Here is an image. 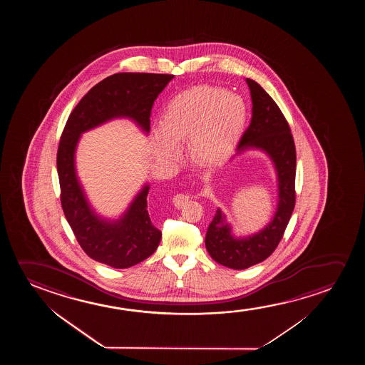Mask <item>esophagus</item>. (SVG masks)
Wrapping results in <instances>:
<instances>
[{"label":"esophagus","mask_w":365,"mask_h":365,"mask_svg":"<svg viewBox=\"0 0 365 365\" xmlns=\"http://www.w3.org/2000/svg\"><path fill=\"white\" fill-rule=\"evenodd\" d=\"M187 202H188V195H183V193H177V195L173 197V205H175L177 208H182Z\"/></svg>","instance_id":"34e87169"}]
</instances>
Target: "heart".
<instances>
[{
  "label": "heart",
  "mask_w": 365,
  "mask_h": 365,
  "mask_svg": "<svg viewBox=\"0 0 365 365\" xmlns=\"http://www.w3.org/2000/svg\"><path fill=\"white\" fill-rule=\"evenodd\" d=\"M245 120L247 106L242 97L215 86H195L167 103L160 127L150 132V140L160 160H177V145L187 140L192 160L200 165H215L235 148Z\"/></svg>",
  "instance_id": "heart-1"
}]
</instances>
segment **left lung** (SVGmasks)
<instances>
[{"label": "left lung", "instance_id": "obj_1", "mask_svg": "<svg viewBox=\"0 0 365 365\" xmlns=\"http://www.w3.org/2000/svg\"><path fill=\"white\" fill-rule=\"evenodd\" d=\"M252 98V120L240 138L237 155L255 148L265 152L274 165L278 205L268 225L258 233L235 238L222 210H215L205 235V248L220 264L245 269L267 259L283 238L295 205L297 155L289 125L273 98L255 81L247 78Z\"/></svg>", "mask_w": 365, "mask_h": 365}]
</instances>
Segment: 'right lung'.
Instances as JSON below:
<instances>
[{"mask_svg":"<svg viewBox=\"0 0 365 365\" xmlns=\"http://www.w3.org/2000/svg\"><path fill=\"white\" fill-rule=\"evenodd\" d=\"M173 75L115 73L95 87L71 112L57 150L61 205L81 248L90 258L112 268H130L155 253L162 232L150 222L147 210L150 185L135 195L120 220L102 218L91 208L76 173V147L86 130L113 118H130L150 132L155 98Z\"/></svg>","mask_w":365,"mask_h":365,"instance_id":"right-lung-1","label":"right lung"}]
</instances>
